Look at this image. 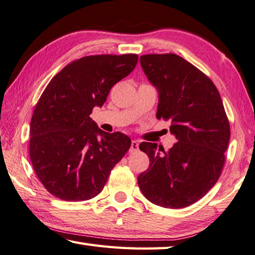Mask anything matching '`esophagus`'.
<instances>
[{
	"mask_svg": "<svg viewBox=\"0 0 255 255\" xmlns=\"http://www.w3.org/2000/svg\"><path fill=\"white\" fill-rule=\"evenodd\" d=\"M138 148H139V143H138V141H136V140H132L131 145H130V152L137 151Z\"/></svg>",
	"mask_w": 255,
	"mask_h": 255,
	"instance_id": "obj_1",
	"label": "esophagus"
}]
</instances>
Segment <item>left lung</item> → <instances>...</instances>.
Here are the masks:
<instances>
[{"instance_id":"obj_1","label":"left lung","mask_w":255,"mask_h":255,"mask_svg":"<svg viewBox=\"0 0 255 255\" xmlns=\"http://www.w3.org/2000/svg\"><path fill=\"white\" fill-rule=\"evenodd\" d=\"M141 68L159 94L157 118L170 120L177 142L167 151L142 141L149 167L138 176L148 201L166 208L194 204L214 186L231 130L220 92L200 69L174 53L143 54Z\"/></svg>"}]
</instances>
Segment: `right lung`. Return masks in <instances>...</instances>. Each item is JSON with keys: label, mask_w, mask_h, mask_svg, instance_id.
<instances>
[{"label": "right lung", "mask_w": 255, "mask_h": 255, "mask_svg": "<svg viewBox=\"0 0 255 255\" xmlns=\"http://www.w3.org/2000/svg\"><path fill=\"white\" fill-rule=\"evenodd\" d=\"M137 62L133 53L88 55L48 83L32 115L29 154L36 177L53 196L68 202L97 196L130 148V138L103 131L90 114Z\"/></svg>", "instance_id": "add662e5"}]
</instances>
